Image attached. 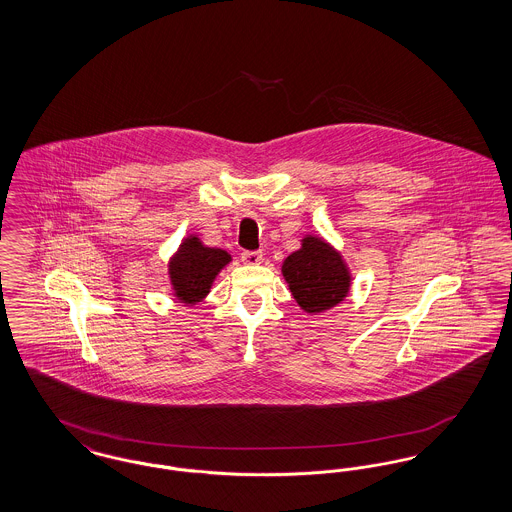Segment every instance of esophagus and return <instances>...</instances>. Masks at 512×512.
<instances>
[{
  "instance_id": "34e87169",
  "label": "esophagus",
  "mask_w": 512,
  "mask_h": 512,
  "mask_svg": "<svg viewBox=\"0 0 512 512\" xmlns=\"http://www.w3.org/2000/svg\"><path fill=\"white\" fill-rule=\"evenodd\" d=\"M242 261L245 265H261L263 263V251H244Z\"/></svg>"
}]
</instances>
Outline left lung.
Returning <instances> with one entry per match:
<instances>
[{
  "label": "left lung",
  "instance_id": "obj_1",
  "mask_svg": "<svg viewBox=\"0 0 512 512\" xmlns=\"http://www.w3.org/2000/svg\"><path fill=\"white\" fill-rule=\"evenodd\" d=\"M282 274L293 299L305 313H322L336 307L351 288V274L340 253L317 236L301 240V249L284 261Z\"/></svg>",
  "mask_w": 512,
  "mask_h": 512
}]
</instances>
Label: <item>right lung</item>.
<instances>
[{"instance_id":"1","label":"right lung","mask_w":512,"mask_h":512,"mask_svg":"<svg viewBox=\"0 0 512 512\" xmlns=\"http://www.w3.org/2000/svg\"><path fill=\"white\" fill-rule=\"evenodd\" d=\"M230 261L232 257L224 249L207 247L197 236H188L169 263L174 297L186 305L199 303Z\"/></svg>"}]
</instances>
